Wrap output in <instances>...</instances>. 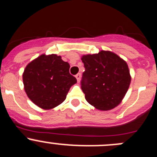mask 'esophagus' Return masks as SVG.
Segmentation results:
<instances>
[{"label": "esophagus", "mask_w": 157, "mask_h": 157, "mask_svg": "<svg viewBox=\"0 0 157 157\" xmlns=\"http://www.w3.org/2000/svg\"><path fill=\"white\" fill-rule=\"evenodd\" d=\"M75 78H77L78 82H79L80 80H81V74H80V73H78V74L75 75Z\"/></svg>", "instance_id": "obj_1"}]
</instances>
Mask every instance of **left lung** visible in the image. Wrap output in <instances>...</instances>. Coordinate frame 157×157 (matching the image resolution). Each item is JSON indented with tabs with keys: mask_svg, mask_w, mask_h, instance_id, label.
<instances>
[{
	"mask_svg": "<svg viewBox=\"0 0 157 157\" xmlns=\"http://www.w3.org/2000/svg\"><path fill=\"white\" fill-rule=\"evenodd\" d=\"M82 61L86 70L81 88L86 101L99 110H110L117 106L130 85L127 63L109 51L83 55Z\"/></svg>",
	"mask_w": 157,
	"mask_h": 157,
	"instance_id": "obj_1",
	"label": "left lung"
}]
</instances>
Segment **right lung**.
<instances>
[{"instance_id":"1","label":"right lung","mask_w":157,"mask_h":157,"mask_svg":"<svg viewBox=\"0 0 157 157\" xmlns=\"http://www.w3.org/2000/svg\"><path fill=\"white\" fill-rule=\"evenodd\" d=\"M70 65L57 55H41L30 62L23 73L28 98L43 109H51L65 101L71 86L77 82L69 73Z\"/></svg>"}]
</instances>
